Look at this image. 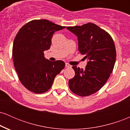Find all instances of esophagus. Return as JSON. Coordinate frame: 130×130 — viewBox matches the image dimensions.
<instances>
[{
	"label": "esophagus",
	"mask_w": 130,
	"mask_h": 130,
	"mask_svg": "<svg viewBox=\"0 0 130 130\" xmlns=\"http://www.w3.org/2000/svg\"><path fill=\"white\" fill-rule=\"evenodd\" d=\"M65 67H66L67 68H71V65H70V64H68L67 63H65Z\"/></svg>",
	"instance_id": "obj_1"
}]
</instances>
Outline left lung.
Returning <instances> with one entry per match:
<instances>
[{"instance_id":"left-lung-1","label":"left lung","mask_w":130,"mask_h":130,"mask_svg":"<svg viewBox=\"0 0 130 130\" xmlns=\"http://www.w3.org/2000/svg\"><path fill=\"white\" fill-rule=\"evenodd\" d=\"M77 37L80 54L88 62L86 69L72 67L75 76L68 81L70 90L80 96L96 93L109 77L116 60L114 42L106 31L93 23L67 27Z\"/></svg>"}]
</instances>
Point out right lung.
I'll return each instance as SVG.
<instances>
[{"label":"right lung","instance_id":"1","mask_svg":"<svg viewBox=\"0 0 130 130\" xmlns=\"http://www.w3.org/2000/svg\"><path fill=\"white\" fill-rule=\"evenodd\" d=\"M64 28L47 19H35L24 25L16 34L12 50L14 67L21 83L30 92H47L65 68L63 61L51 62L43 53L50 48L54 33Z\"/></svg>","mask_w":130,"mask_h":130}]
</instances>
